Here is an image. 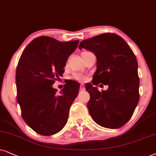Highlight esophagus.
<instances>
[{
	"instance_id": "obj_1",
	"label": "esophagus",
	"mask_w": 156,
	"mask_h": 156,
	"mask_svg": "<svg viewBox=\"0 0 156 156\" xmlns=\"http://www.w3.org/2000/svg\"><path fill=\"white\" fill-rule=\"evenodd\" d=\"M85 90L84 85L83 84V83H81V84H80V91H83V90Z\"/></svg>"
}]
</instances>
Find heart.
<instances>
[{
	"label": "heart",
	"instance_id": "heart-1",
	"mask_svg": "<svg viewBox=\"0 0 156 156\" xmlns=\"http://www.w3.org/2000/svg\"><path fill=\"white\" fill-rule=\"evenodd\" d=\"M83 53H84V52H83ZM73 78L76 80H86V77L83 76V75H80V74H75L74 76H73Z\"/></svg>",
	"mask_w": 156,
	"mask_h": 156
}]
</instances>
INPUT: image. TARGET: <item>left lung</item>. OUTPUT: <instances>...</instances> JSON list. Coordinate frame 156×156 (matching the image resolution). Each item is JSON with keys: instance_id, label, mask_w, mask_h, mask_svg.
I'll return each mask as SVG.
<instances>
[{"instance_id": "left-lung-1", "label": "left lung", "mask_w": 156, "mask_h": 156, "mask_svg": "<svg viewBox=\"0 0 156 156\" xmlns=\"http://www.w3.org/2000/svg\"><path fill=\"white\" fill-rule=\"evenodd\" d=\"M78 48L91 51L97 58L93 84L86 86L90 94L87 106L91 118L102 127H122L132 117L139 101L136 55L123 38L111 33L86 39ZM99 83L108 85V90L101 92L92 86Z\"/></svg>"}]
</instances>
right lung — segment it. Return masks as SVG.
I'll list each match as a JSON object with an SVG mask.
<instances>
[{
    "label": "right lung",
    "instance_id": "right-lung-1",
    "mask_svg": "<svg viewBox=\"0 0 156 156\" xmlns=\"http://www.w3.org/2000/svg\"><path fill=\"white\" fill-rule=\"evenodd\" d=\"M78 43L41 36L31 41L21 54L16 73L17 101L25 122L37 133L51 136L67 123L80 84L72 80L59 94L52 86L63 76L68 57Z\"/></svg>",
    "mask_w": 156,
    "mask_h": 156
}]
</instances>
